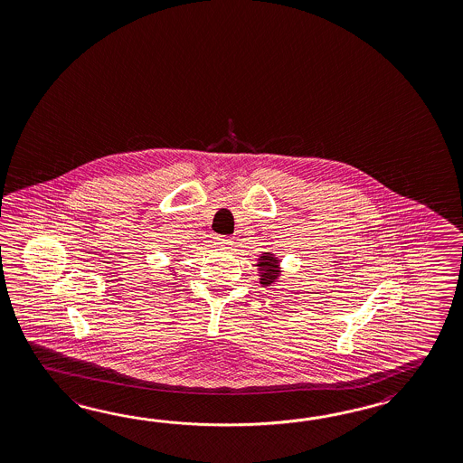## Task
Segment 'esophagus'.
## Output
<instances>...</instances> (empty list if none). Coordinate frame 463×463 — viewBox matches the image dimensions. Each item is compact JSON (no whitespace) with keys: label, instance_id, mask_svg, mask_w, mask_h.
Instances as JSON below:
<instances>
[{"label":"esophagus","instance_id":"1","mask_svg":"<svg viewBox=\"0 0 463 463\" xmlns=\"http://www.w3.org/2000/svg\"><path fill=\"white\" fill-rule=\"evenodd\" d=\"M216 241H218V245L220 247H230V245H233V240L230 237H216Z\"/></svg>","mask_w":463,"mask_h":463}]
</instances>
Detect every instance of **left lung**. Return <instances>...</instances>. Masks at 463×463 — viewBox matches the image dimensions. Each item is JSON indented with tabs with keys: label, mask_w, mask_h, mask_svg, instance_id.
<instances>
[{
	"label": "left lung",
	"mask_w": 463,
	"mask_h": 463,
	"mask_svg": "<svg viewBox=\"0 0 463 463\" xmlns=\"http://www.w3.org/2000/svg\"><path fill=\"white\" fill-rule=\"evenodd\" d=\"M279 259H275L271 253H265L260 257L257 267L260 269V283L261 287L273 285L279 277Z\"/></svg>",
	"instance_id": "obj_1"
}]
</instances>
